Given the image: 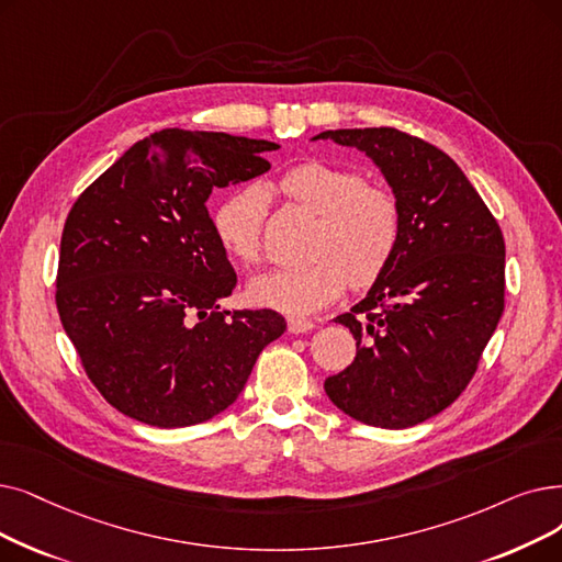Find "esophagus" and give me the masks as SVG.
<instances>
[{
	"label": "esophagus",
	"instance_id": "34e87169",
	"mask_svg": "<svg viewBox=\"0 0 562 562\" xmlns=\"http://www.w3.org/2000/svg\"><path fill=\"white\" fill-rule=\"evenodd\" d=\"M286 328H289V333L301 335V333H310L314 328V324L307 322V319H296V316H289Z\"/></svg>",
	"mask_w": 562,
	"mask_h": 562
}]
</instances>
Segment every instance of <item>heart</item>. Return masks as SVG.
Masks as SVG:
<instances>
[{
    "mask_svg": "<svg viewBox=\"0 0 562 562\" xmlns=\"http://www.w3.org/2000/svg\"><path fill=\"white\" fill-rule=\"evenodd\" d=\"M278 188L284 198L319 215L310 243L314 259L252 278L248 296L255 305L312 314L337 301L347 282L368 289L385 273L402 238V206L393 190L368 183L356 169L324 160L286 169ZM266 215L263 186L236 190L215 211L217 240L240 263H259Z\"/></svg>",
    "mask_w": 562,
    "mask_h": 562,
    "instance_id": "heart-1",
    "label": "heart"
}]
</instances>
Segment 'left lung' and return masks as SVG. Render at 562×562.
<instances>
[{
    "label": "left lung",
    "instance_id": "obj_1",
    "mask_svg": "<svg viewBox=\"0 0 562 562\" xmlns=\"http://www.w3.org/2000/svg\"><path fill=\"white\" fill-rule=\"evenodd\" d=\"M333 139L370 156L402 206L385 273L351 312L356 358L328 376L330 402L358 423L404 429L448 408L473 379L505 307V240L457 162L397 128H341Z\"/></svg>",
    "mask_w": 562,
    "mask_h": 562
}]
</instances>
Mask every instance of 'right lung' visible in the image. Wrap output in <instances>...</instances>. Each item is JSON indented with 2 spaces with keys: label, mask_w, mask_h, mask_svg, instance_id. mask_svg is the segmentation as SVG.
I'll use <instances>...</instances> for the list:
<instances>
[{
  "label": "right lung",
  "mask_w": 562,
  "mask_h": 562,
  "mask_svg": "<svg viewBox=\"0 0 562 562\" xmlns=\"http://www.w3.org/2000/svg\"><path fill=\"white\" fill-rule=\"evenodd\" d=\"M280 146L165 128L135 142L72 204L57 310L82 368L124 416L190 427L236 402L286 324L273 310H221L236 286L206 202L271 169Z\"/></svg>",
  "instance_id": "add662e5"
}]
</instances>
